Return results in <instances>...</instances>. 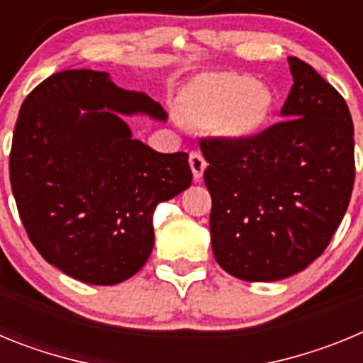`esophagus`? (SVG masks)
I'll return each mask as SVG.
<instances>
[{
    "label": "esophagus",
    "mask_w": 363,
    "mask_h": 363,
    "mask_svg": "<svg viewBox=\"0 0 363 363\" xmlns=\"http://www.w3.org/2000/svg\"><path fill=\"white\" fill-rule=\"evenodd\" d=\"M189 165H191V171H192V178H194V182H200L201 176H203V171L205 167H207V162H205V158L201 156L200 152H191L189 154Z\"/></svg>",
    "instance_id": "34e87169"
}]
</instances>
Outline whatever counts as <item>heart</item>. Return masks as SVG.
<instances>
[{"instance_id":"heart-1","label":"heart","mask_w":363,"mask_h":363,"mask_svg":"<svg viewBox=\"0 0 363 363\" xmlns=\"http://www.w3.org/2000/svg\"><path fill=\"white\" fill-rule=\"evenodd\" d=\"M274 94L247 74L223 72L192 83L182 98L189 123L214 129L233 142H247L265 129L274 111Z\"/></svg>"}]
</instances>
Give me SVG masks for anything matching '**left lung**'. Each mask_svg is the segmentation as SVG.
<instances>
[{"label": "left lung", "instance_id": "left-lung-1", "mask_svg": "<svg viewBox=\"0 0 363 363\" xmlns=\"http://www.w3.org/2000/svg\"><path fill=\"white\" fill-rule=\"evenodd\" d=\"M284 121L247 142L203 138L220 267L245 281L303 271L331 242L354 185V129L345 99L309 63L289 57Z\"/></svg>", "mask_w": 363, "mask_h": 363}]
</instances>
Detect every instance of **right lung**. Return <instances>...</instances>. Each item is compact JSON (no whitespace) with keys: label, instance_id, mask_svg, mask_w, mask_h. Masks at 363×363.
<instances>
[{"label":"right lung","instance_id":"obj_1","mask_svg":"<svg viewBox=\"0 0 363 363\" xmlns=\"http://www.w3.org/2000/svg\"><path fill=\"white\" fill-rule=\"evenodd\" d=\"M114 110L167 118L158 101L123 91L107 72L52 74L19 108L9 160L32 245L92 285L120 284L145 265L156 205L192 182L187 152L162 154L134 140Z\"/></svg>","mask_w":363,"mask_h":363}]
</instances>
